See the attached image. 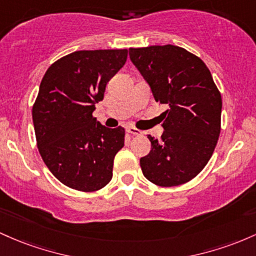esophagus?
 <instances>
[{
    "mask_svg": "<svg viewBox=\"0 0 256 256\" xmlns=\"http://www.w3.org/2000/svg\"><path fill=\"white\" fill-rule=\"evenodd\" d=\"M127 132L128 133L133 134V136H142V132L139 130V129H136V127H127Z\"/></svg>",
    "mask_w": 256,
    "mask_h": 256,
    "instance_id": "esophagus-1",
    "label": "esophagus"
}]
</instances>
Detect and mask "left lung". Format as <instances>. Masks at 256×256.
<instances>
[{"mask_svg":"<svg viewBox=\"0 0 256 256\" xmlns=\"http://www.w3.org/2000/svg\"><path fill=\"white\" fill-rule=\"evenodd\" d=\"M129 58L154 100L168 105L160 114V139L148 136L151 151L140 158L144 176L163 188L190 182L210 160L220 134L222 102L210 71L173 44L129 48Z\"/></svg>","mask_w":256,"mask_h":256,"instance_id":"left-lung-1","label":"left lung"}]
</instances>
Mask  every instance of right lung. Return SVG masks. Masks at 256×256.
Listing matches in <instances>:
<instances>
[{
    "mask_svg": "<svg viewBox=\"0 0 256 256\" xmlns=\"http://www.w3.org/2000/svg\"><path fill=\"white\" fill-rule=\"evenodd\" d=\"M127 50H77L50 66L32 108L37 148L52 174L68 188L92 192L112 179L124 129L92 116L108 82L122 68Z\"/></svg>",
    "mask_w": 256,
    "mask_h": 256,
    "instance_id": "obj_1",
    "label": "right lung"
}]
</instances>
